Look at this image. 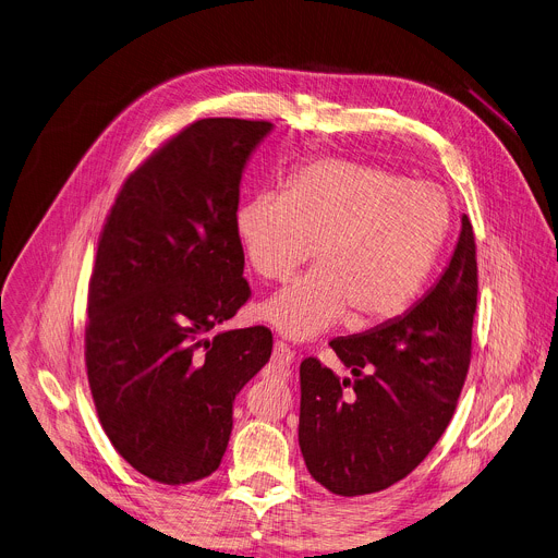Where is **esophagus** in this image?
I'll return each mask as SVG.
<instances>
[{"mask_svg": "<svg viewBox=\"0 0 558 558\" xmlns=\"http://www.w3.org/2000/svg\"><path fill=\"white\" fill-rule=\"evenodd\" d=\"M291 363H293V349H291L287 342L276 340L274 353H271V365L278 367V369H284V367H289Z\"/></svg>", "mask_w": 558, "mask_h": 558, "instance_id": "esophagus-1", "label": "esophagus"}]
</instances>
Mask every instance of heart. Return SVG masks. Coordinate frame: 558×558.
Returning a JSON list of instances; mask_svg holds the SVG:
<instances>
[{
	"label": "heart",
	"mask_w": 558,
	"mask_h": 558,
	"mask_svg": "<svg viewBox=\"0 0 558 558\" xmlns=\"http://www.w3.org/2000/svg\"><path fill=\"white\" fill-rule=\"evenodd\" d=\"M449 222V199L436 184L323 158L298 167L282 195L240 205L235 233L251 269L267 280L291 276L318 253L316 267L263 305L278 331L307 340L347 314L353 327H367L408 310Z\"/></svg>",
	"instance_id": "1"
}]
</instances>
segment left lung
Wrapping results in <instances>:
<instances>
[{
    "instance_id": "obj_1",
    "label": "left lung",
    "mask_w": 558,
    "mask_h": 558,
    "mask_svg": "<svg viewBox=\"0 0 558 558\" xmlns=\"http://www.w3.org/2000/svg\"><path fill=\"white\" fill-rule=\"evenodd\" d=\"M478 298L468 216L436 287L404 316L329 347L353 378L300 363L298 442L310 474L338 496L391 487L447 429L472 361Z\"/></svg>"
}]
</instances>
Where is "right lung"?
Segmentation results:
<instances>
[{
  "mask_svg": "<svg viewBox=\"0 0 558 558\" xmlns=\"http://www.w3.org/2000/svg\"><path fill=\"white\" fill-rule=\"evenodd\" d=\"M265 120H197L124 180L97 240L84 359L95 412L150 481L211 476L235 393L271 359V329L207 331L251 298L235 233L242 169Z\"/></svg>",
  "mask_w": 558,
  "mask_h": 558,
  "instance_id": "1",
  "label": "right lung"
}]
</instances>
